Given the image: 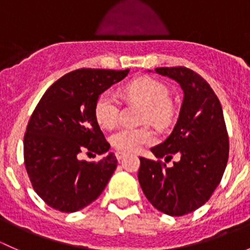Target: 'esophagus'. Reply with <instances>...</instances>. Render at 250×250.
<instances>
[{"label":"esophagus","mask_w":250,"mask_h":250,"mask_svg":"<svg viewBox=\"0 0 250 250\" xmlns=\"http://www.w3.org/2000/svg\"><path fill=\"white\" fill-rule=\"evenodd\" d=\"M125 156H127V153L123 152V151H117V152H116V158H117L118 161H121L122 158H125Z\"/></svg>","instance_id":"esophagus-1"}]
</instances>
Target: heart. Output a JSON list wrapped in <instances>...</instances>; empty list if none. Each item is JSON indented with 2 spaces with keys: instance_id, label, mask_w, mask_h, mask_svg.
Returning a JSON list of instances; mask_svg holds the SVG:
<instances>
[{
  "instance_id": "b5f03b06",
  "label": "heart",
  "mask_w": 250,
  "mask_h": 250,
  "mask_svg": "<svg viewBox=\"0 0 250 250\" xmlns=\"http://www.w3.org/2000/svg\"><path fill=\"white\" fill-rule=\"evenodd\" d=\"M123 95L128 102H134L144 106L141 111V122L152 123L165 127L172 121L174 105L169 99L167 85L156 78L144 76L133 80L123 89ZM120 112V102L110 90H105L98 97L94 105V116L98 125L105 129L116 125ZM155 140V133L148 125L133 128L125 127L117 130L111 137L115 148L125 152H135L146 144Z\"/></svg>"
}]
</instances>
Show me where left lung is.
Returning <instances> with one entry per match:
<instances>
[{
    "instance_id": "obj_1",
    "label": "left lung",
    "mask_w": 250,
    "mask_h": 250,
    "mask_svg": "<svg viewBox=\"0 0 250 250\" xmlns=\"http://www.w3.org/2000/svg\"><path fill=\"white\" fill-rule=\"evenodd\" d=\"M158 75L176 81L184 90L173 132L151 152L158 161L140 157L138 179L150 203L162 213L181 216L210 198L229 160V135L218 97L203 77L184 66L157 67ZM173 155L179 161L167 167Z\"/></svg>"
}]
</instances>
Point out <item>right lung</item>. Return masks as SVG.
<instances>
[{
	"mask_svg": "<svg viewBox=\"0 0 250 250\" xmlns=\"http://www.w3.org/2000/svg\"><path fill=\"white\" fill-rule=\"evenodd\" d=\"M129 69H78L46 90L32 112L24 137V161L37 195L48 206L74 213L97 200L117 167L113 153L98 162L78 160L82 151L107 152L94 116L98 97Z\"/></svg>",
	"mask_w": 250,
	"mask_h": 250,
	"instance_id": "1",
	"label": "right lung"
}]
</instances>
